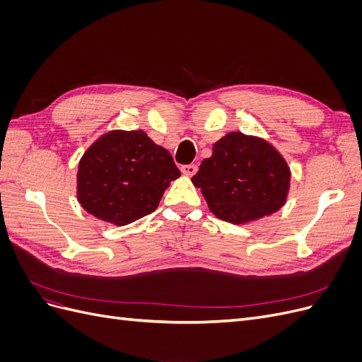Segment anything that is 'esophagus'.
<instances>
[{
    "label": "esophagus",
    "mask_w": 362,
    "mask_h": 362,
    "mask_svg": "<svg viewBox=\"0 0 362 362\" xmlns=\"http://www.w3.org/2000/svg\"><path fill=\"white\" fill-rule=\"evenodd\" d=\"M196 170H198V166H196V164H184V166H181V172L184 175H187V177H193Z\"/></svg>",
    "instance_id": "esophagus-1"
}]
</instances>
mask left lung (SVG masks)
Masks as SVG:
<instances>
[{"instance_id": "8db88e82", "label": "left lung", "mask_w": 362, "mask_h": 362, "mask_svg": "<svg viewBox=\"0 0 362 362\" xmlns=\"http://www.w3.org/2000/svg\"><path fill=\"white\" fill-rule=\"evenodd\" d=\"M290 180L287 160L269 140L233 131L213 145L192 182L216 217L246 225L286 205Z\"/></svg>"}]
</instances>
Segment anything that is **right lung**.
Wrapping results in <instances>:
<instances>
[{
  "instance_id": "right-lung-1",
  "label": "right lung",
  "mask_w": 362,
  "mask_h": 362,
  "mask_svg": "<svg viewBox=\"0 0 362 362\" xmlns=\"http://www.w3.org/2000/svg\"><path fill=\"white\" fill-rule=\"evenodd\" d=\"M180 177L169 151L145 131L112 129L80 158L76 199L100 221L125 226L154 211L170 181Z\"/></svg>"
}]
</instances>
